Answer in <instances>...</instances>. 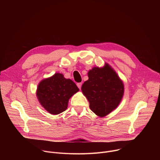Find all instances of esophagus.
I'll use <instances>...</instances> for the list:
<instances>
[{
  "instance_id": "34e87169",
  "label": "esophagus",
  "mask_w": 160,
  "mask_h": 160,
  "mask_svg": "<svg viewBox=\"0 0 160 160\" xmlns=\"http://www.w3.org/2000/svg\"><path fill=\"white\" fill-rule=\"evenodd\" d=\"M77 85L78 87L79 88V89H81V87H82V83H78Z\"/></svg>"
}]
</instances>
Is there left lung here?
<instances>
[{"label": "left lung", "mask_w": 160, "mask_h": 160, "mask_svg": "<svg viewBox=\"0 0 160 160\" xmlns=\"http://www.w3.org/2000/svg\"><path fill=\"white\" fill-rule=\"evenodd\" d=\"M88 80L82 86V91L96 115L105 117L120 104L124 86L116 72L108 64L94 67L88 73Z\"/></svg>", "instance_id": "obj_1"}]
</instances>
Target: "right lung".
Returning <instances> with one entry per match:
<instances>
[{
    "label": "right lung",
    "mask_w": 160,
    "mask_h": 160,
    "mask_svg": "<svg viewBox=\"0 0 160 160\" xmlns=\"http://www.w3.org/2000/svg\"><path fill=\"white\" fill-rule=\"evenodd\" d=\"M78 90L72 80L66 79L61 73H56L40 82L37 96L45 109L52 115H58L67 109L69 99Z\"/></svg>",
    "instance_id": "right-lung-1"
}]
</instances>
